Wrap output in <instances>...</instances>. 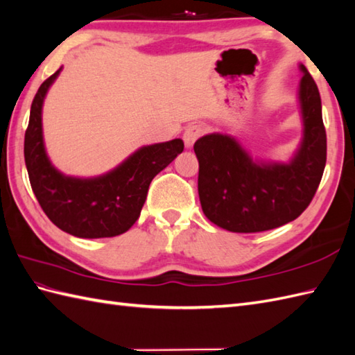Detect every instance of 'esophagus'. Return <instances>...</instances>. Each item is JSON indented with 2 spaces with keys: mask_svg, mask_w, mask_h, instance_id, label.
I'll return each instance as SVG.
<instances>
[{
  "mask_svg": "<svg viewBox=\"0 0 355 355\" xmlns=\"http://www.w3.org/2000/svg\"><path fill=\"white\" fill-rule=\"evenodd\" d=\"M202 135H204V128L201 125H198V123L189 125L183 133V140H184L186 148H192L193 144L198 140V137H201Z\"/></svg>",
  "mask_w": 355,
  "mask_h": 355,
  "instance_id": "esophagus-1",
  "label": "esophagus"
}]
</instances>
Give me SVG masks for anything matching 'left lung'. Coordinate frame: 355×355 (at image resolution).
<instances>
[{"instance_id":"left-lung-1","label":"left lung","mask_w":355,"mask_h":355,"mask_svg":"<svg viewBox=\"0 0 355 355\" xmlns=\"http://www.w3.org/2000/svg\"><path fill=\"white\" fill-rule=\"evenodd\" d=\"M304 137L289 163L254 162L237 140L213 133L198 139V193L204 215L233 233H259L298 218L315 196L327 162V133L315 80L300 64Z\"/></svg>"}]
</instances>
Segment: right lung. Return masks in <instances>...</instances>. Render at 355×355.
<instances>
[{
    "label": "right lung",
    "instance_id": "add662e5",
    "mask_svg": "<svg viewBox=\"0 0 355 355\" xmlns=\"http://www.w3.org/2000/svg\"><path fill=\"white\" fill-rule=\"evenodd\" d=\"M55 71L40 85L31 103L24 140L28 178L40 207L55 227L76 237H113L128 232L142 210L153 178L183 153L181 139L142 146L118 168L95 178L66 177L44 146L42 104Z\"/></svg>",
    "mask_w": 355,
    "mask_h": 355
}]
</instances>
